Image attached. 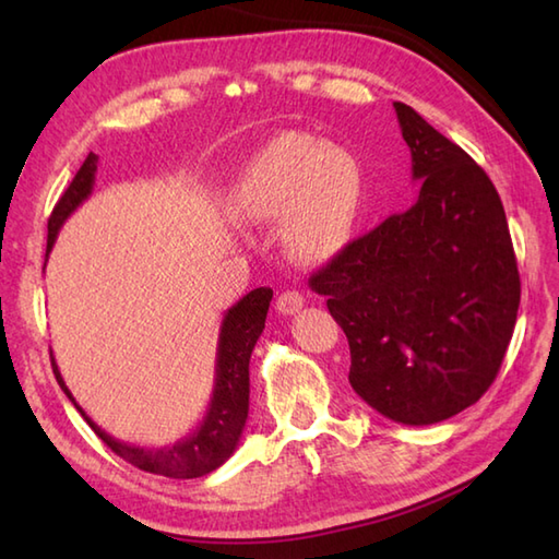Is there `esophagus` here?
<instances>
[{"instance_id":"esophagus-1","label":"esophagus","mask_w":559,"mask_h":559,"mask_svg":"<svg viewBox=\"0 0 559 559\" xmlns=\"http://www.w3.org/2000/svg\"><path fill=\"white\" fill-rule=\"evenodd\" d=\"M302 305H305V298H302V295H300L298 290H286V293L278 295L276 310H278V314H283V317H290V314H295V312H300Z\"/></svg>"}]
</instances>
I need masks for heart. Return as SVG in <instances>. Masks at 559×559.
Instances as JSON below:
<instances>
[{"instance_id":"1","label":"heart","mask_w":559,"mask_h":559,"mask_svg":"<svg viewBox=\"0 0 559 559\" xmlns=\"http://www.w3.org/2000/svg\"><path fill=\"white\" fill-rule=\"evenodd\" d=\"M362 199L358 158L334 141L283 132L261 146L230 192V213L245 225H281V242L312 266L346 245Z\"/></svg>"}]
</instances>
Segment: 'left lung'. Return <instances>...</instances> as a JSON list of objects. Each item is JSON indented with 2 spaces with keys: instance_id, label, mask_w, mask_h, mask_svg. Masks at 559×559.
<instances>
[{
  "instance_id": "left-lung-1",
  "label": "left lung",
  "mask_w": 559,
  "mask_h": 559,
  "mask_svg": "<svg viewBox=\"0 0 559 559\" xmlns=\"http://www.w3.org/2000/svg\"><path fill=\"white\" fill-rule=\"evenodd\" d=\"M394 110L420 194L343 247L310 286L348 338L355 394L394 423L432 425L495 382L521 283L490 177L411 105Z\"/></svg>"
}]
</instances>
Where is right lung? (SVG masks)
<instances>
[{"label":"right lung","mask_w":559,"mask_h":559,"mask_svg":"<svg viewBox=\"0 0 559 559\" xmlns=\"http://www.w3.org/2000/svg\"><path fill=\"white\" fill-rule=\"evenodd\" d=\"M96 173L98 156L96 153H88V158L83 160L76 177L67 187L62 199L57 201L52 216L47 221L45 264L57 242L59 228H62L71 213L91 197ZM271 298V288H257L252 293H247L240 302H235L230 310L225 312L216 348V374H213V391L204 420L199 423L192 435L182 437L180 442H175L170 447L127 444L100 430V427L88 418L86 411L79 406L76 399L71 396V391L67 389L62 379V372H59V367L55 362V355L50 353L57 384L62 386L67 399L74 403L76 411L83 415V420L93 427V432H96L117 456H122L124 461L132 463V466L165 478L185 480L206 476V473L216 471L233 456V451L237 449V442H240L242 437L249 413V358H252V350L257 346L261 331H264Z\"/></svg>","instance_id":"add662e5"}]
</instances>
